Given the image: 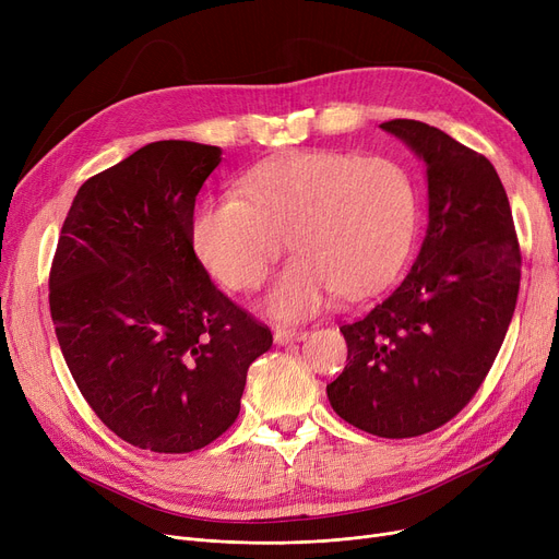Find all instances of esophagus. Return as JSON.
I'll list each match as a JSON object with an SVG mask.
<instances>
[{
    "label": "esophagus",
    "instance_id": "esophagus-1",
    "mask_svg": "<svg viewBox=\"0 0 559 559\" xmlns=\"http://www.w3.org/2000/svg\"><path fill=\"white\" fill-rule=\"evenodd\" d=\"M306 331H295V329H276L274 331V342L278 346H287V344H295V342H301L306 340Z\"/></svg>",
    "mask_w": 559,
    "mask_h": 559
}]
</instances>
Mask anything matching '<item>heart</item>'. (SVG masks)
Here are the masks:
<instances>
[{"label": "heart", "mask_w": 559, "mask_h": 559, "mask_svg": "<svg viewBox=\"0 0 559 559\" xmlns=\"http://www.w3.org/2000/svg\"><path fill=\"white\" fill-rule=\"evenodd\" d=\"M417 188L392 158L297 152L251 169L240 192L205 199L190 226L192 247L217 281L253 289L287 240L297 255L262 308L278 321L314 314L340 292L383 287L415 240Z\"/></svg>", "instance_id": "1"}]
</instances>
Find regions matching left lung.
<instances>
[{
	"instance_id": "8db88e82",
	"label": "left lung",
	"mask_w": 559,
	"mask_h": 559,
	"mask_svg": "<svg viewBox=\"0 0 559 559\" xmlns=\"http://www.w3.org/2000/svg\"><path fill=\"white\" fill-rule=\"evenodd\" d=\"M380 129L426 165L428 228L405 278L340 329L348 365L326 394L350 426L403 439L451 421L483 385L514 314L521 253L485 156L417 120Z\"/></svg>"
}]
</instances>
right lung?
Here are the masks:
<instances>
[{
  "label": "right lung",
  "mask_w": 559,
  "mask_h": 559,
  "mask_svg": "<svg viewBox=\"0 0 559 559\" xmlns=\"http://www.w3.org/2000/svg\"><path fill=\"white\" fill-rule=\"evenodd\" d=\"M222 150L160 140L87 179L63 222L49 308L76 388L124 442L190 453L240 415L267 326L213 285L194 201Z\"/></svg>",
  "instance_id": "right-lung-1"
}]
</instances>
